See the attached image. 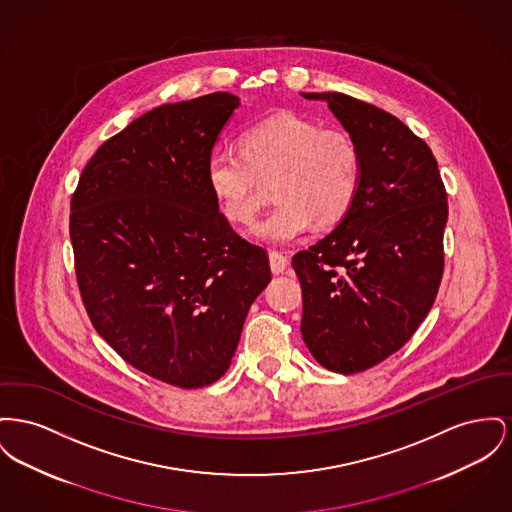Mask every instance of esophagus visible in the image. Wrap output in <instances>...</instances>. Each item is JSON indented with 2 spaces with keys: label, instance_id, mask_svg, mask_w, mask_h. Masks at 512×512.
<instances>
[{
  "label": "esophagus",
  "instance_id": "1",
  "mask_svg": "<svg viewBox=\"0 0 512 512\" xmlns=\"http://www.w3.org/2000/svg\"><path fill=\"white\" fill-rule=\"evenodd\" d=\"M269 263H271L272 274H282V272L288 269V265H290L288 257L282 255V253H278V251H271V253H269Z\"/></svg>",
  "mask_w": 512,
  "mask_h": 512
}]
</instances>
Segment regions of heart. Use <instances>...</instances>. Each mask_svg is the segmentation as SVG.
Returning <instances> with one entry per match:
<instances>
[{
  "label": "heart",
  "mask_w": 512,
  "mask_h": 512,
  "mask_svg": "<svg viewBox=\"0 0 512 512\" xmlns=\"http://www.w3.org/2000/svg\"><path fill=\"white\" fill-rule=\"evenodd\" d=\"M207 185L222 212L247 222L261 205V181H274L278 205L249 234L265 243H292L317 220L334 224L350 211L360 187V151L338 129L284 112L241 135L240 152L214 149Z\"/></svg>",
  "instance_id": "heart-1"
}]
</instances>
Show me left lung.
Masks as SVG:
<instances>
[{
  "label": "left lung",
  "mask_w": 512,
  "mask_h": 512,
  "mask_svg": "<svg viewBox=\"0 0 512 512\" xmlns=\"http://www.w3.org/2000/svg\"><path fill=\"white\" fill-rule=\"evenodd\" d=\"M301 96L323 100L360 151L350 211L292 259L303 342L350 375L387 360L427 317L445 265L447 191L431 149L389 112L340 92Z\"/></svg>",
  "instance_id": "left-lung-1"
}]
</instances>
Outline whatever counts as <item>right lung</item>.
<instances>
[{"label": "right lung", "instance_id": "obj_1", "mask_svg": "<svg viewBox=\"0 0 512 512\" xmlns=\"http://www.w3.org/2000/svg\"><path fill=\"white\" fill-rule=\"evenodd\" d=\"M238 108L230 92L152 108L96 151L71 199L94 329L129 365L181 389L228 371L247 311L271 282L265 249L230 228L205 176Z\"/></svg>", "mask_w": 512, "mask_h": 512}]
</instances>
